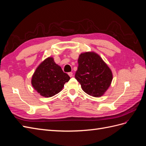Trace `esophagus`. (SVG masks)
Instances as JSON below:
<instances>
[{
    "mask_svg": "<svg viewBox=\"0 0 146 146\" xmlns=\"http://www.w3.org/2000/svg\"><path fill=\"white\" fill-rule=\"evenodd\" d=\"M68 75H69L70 77H72V76H73V73H72V72H69V73H68Z\"/></svg>",
    "mask_w": 146,
    "mask_h": 146,
    "instance_id": "34e87169",
    "label": "esophagus"
}]
</instances>
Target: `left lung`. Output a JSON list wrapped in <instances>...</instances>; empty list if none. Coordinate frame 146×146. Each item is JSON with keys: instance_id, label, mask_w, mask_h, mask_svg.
<instances>
[{"instance_id": "1", "label": "left lung", "mask_w": 146, "mask_h": 146, "mask_svg": "<svg viewBox=\"0 0 146 146\" xmlns=\"http://www.w3.org/2000/svg\"><path fill=\"white\" fill-rule=\"evenodd\" d=\"M78 63L75 77L83 91L96 98L102 96L113 80V73L108 66L94 52L82 53Z\"/></svg>"}]
</instances>
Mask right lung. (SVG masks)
Wrapping results in <instances>:
<instances>
[{"mask_svg": "<svg viewBox=\"0 0 146 146\" xmlns=\"http://www.w3.org/2000/svg\"><path fill=\"white\" fill-rule=\"evenodd\" d=\"M70 79L54 58L48 57L39 64L33 73L31 83L34 89L44 98H50L63 90Z\"/></svg>", "mask_w": 146, "mask_h": 146, "instance_id": "right-lung-1", "label": "right lung"}]
</instances>
